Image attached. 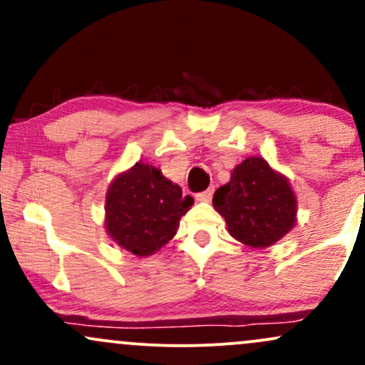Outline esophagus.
Returning <instances> with one entry per match:
<instances>
[{
	"instance_id": "obj_1",
	"label": "esophagus",
	"mask_w": 365,
	"mask_h": 365,
	"mask_svg": "<svg viewBox=\"0 0 365 365\" xmlns=\"http://www.w3.org/2000/svg\"><path fill=\"white\" fill-rule=\"evenodd\" d=\"M212 194H215V190H212V188H207V190L195 194V199L200 200V202H209V200L212 199Z\"/></svg>"
}]
</instances>
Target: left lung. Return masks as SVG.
<instances>
[{
  "mask_svg": "<svg viewBox=\"0 0 365 365\" xmlns=\"http://www.w3.org/2000/svg\"><path fill=\"white\" fill-rule=\"evenodd\" d=\"M228 232L242 244L273 245L295 225L297 200L288 180L269 168L262 158H247L232 180L212 197Z\"/></svg>",
  "mask_w": 365,
  "mask_h": 365,
  "instance_id": "left-lung-1",
  "label": "left lung"
}]
</instances>
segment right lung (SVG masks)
I'll list each match as a JSON object with an SVG mask.
<instances>
[{
	"instance_id": "right-lung-1",
	"label": "right lung",
	"mask_w": 365,
	"mask_h": 365,
	"mask_svg": "<svg viewBox=\"0 0 365 365\" xmlns=\"http://www.w3.org/2000/svg\"><path fill=\"white\" fill-rule=\"evenodd\" d=\"M192 197L171 183L154 166L137 163L111 183L106 195V230L128 252L145 257L168 244Z\"/></svg>"
}]
</instances>
